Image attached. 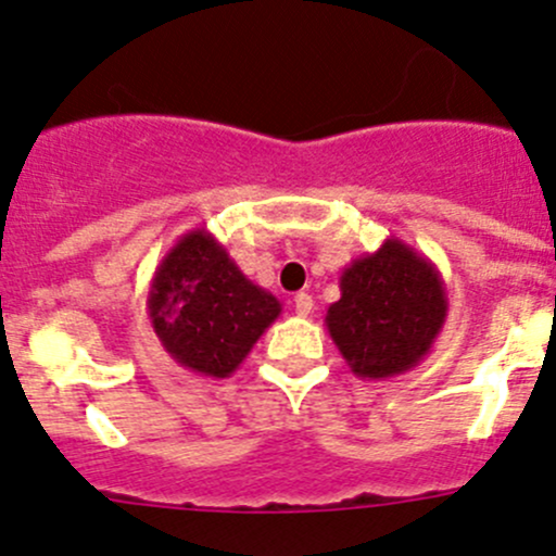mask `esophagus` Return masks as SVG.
Segmentation results:
<instances>
[{
  "label": "esophagus",
  "mask_w": 556,
  "mask_h": 556,
  "mask_svg": "<svg viewBox=\"0 0 556 556\" xmlns=\"http://www.w3.org/2000/svg\"><path fill=\"white\" fill-rule=\"evenodd\" d=\"M312 306H314V301H312L309 293H295V299H293V309H295V314H301V317H306V314L312 312Z\"/></svg>",
  "instance_id": "obj_1"
}]
</instances>
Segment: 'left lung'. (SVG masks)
Here are the masks:
<instances>
[{"mask_svg": "<svg viewBox=\"0 0 556 556\" xmlns=\"http://www.w3.org/2000/svg\"><path fill=\"white\" fill-rule=\"evenodd\" d=\"M339 288L325 328L361 379L397 377L425 361L450 312L435 263L401 239H384L377 252L355 257Z\"/></svg>", "mask_w": 556, "mask_h": 556, "instance_id": "1", "label": "left lung"}]
</instances>
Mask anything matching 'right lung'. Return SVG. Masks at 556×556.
<instances>
[{
	"mask_svg": "<svg viewBox=\"0 0 556 556\" xmlns=\"http://www.w3.org/2000/svg\"><path fill=\"white\" fill-rule=\"evenodd\" d=\"M148 314L161 346L188 371L226 379L282 314L206 228L179 237L159 263Z\"/></svg>",
	"mask_w": 556,
	"mask_h": 556,
	"instance_id": "obj_1",
	"label": "right lung"
}]
</instances>
